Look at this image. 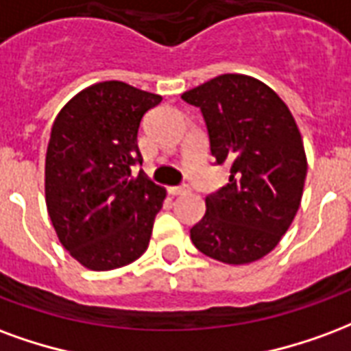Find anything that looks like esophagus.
Here are the masks:
<instances>
[{
  "instance_id": "esophagus-1",
  "label": "esophagus",
  "mask_w": 351,
  "mask_h": 351,
  "mask_svg": "<svg viewBox=\"0 0 351 351\" xmlns=\"http://www.w3.org/2000/svg\"><path fill=\"white\" fill-rule=\"evenodd\" d=\"M168 193L172 194V196H181V194H186L189 193V186L181 185V186H170L168 189Z\"/></svg>"
}]
</instances>
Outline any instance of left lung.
<instances>
[{
	"instance_id": "left-lung-1",
	"label": "left lung",
	"mask_w": 351,
	"mask_h": 351,
	"mask_svg": "<svg viewBox=\"0 0 351 351\" xmlns=\"http://www.w3.org/2000/svg\"><path fill=\"white\" fill-rule=\"evenodd\" d=\"M181 99L198 106L217 165L230 166L221 191L191 228L194 247L222 263L256 262L275 249L298 213L306 155L298 123L269 86L221 74Z\"/></svg>"
}]
</instances>
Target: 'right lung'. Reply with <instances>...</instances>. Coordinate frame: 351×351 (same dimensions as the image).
I'll list each match as a JSON object with an SVG mask.
<instances>
[{"label":"right lung","instance_id":"add662e5","mask_svg":"<svg viewBox=\"0 0 351 351\" xmlns=\"http://www.w3.org/2000/svg\"><path fill=\"white\" fill-rule=\"evenodd\" d=\"M162 101L125 84L99 82L61 108L45 165L46 209L69 254L91 271L142 256L166 191L147 179L138 149L140 121Z\"/></svg>","mask_w":351,"mask_h":351}]
</instances>
